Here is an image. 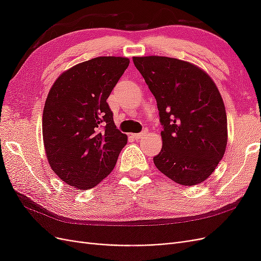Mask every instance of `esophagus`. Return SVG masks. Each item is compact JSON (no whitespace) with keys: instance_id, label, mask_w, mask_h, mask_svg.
<instances>
[{"instance_id":"34e87169","label":"esophagus","mask_w":261,"mask_h":261,"mask_svg":"<svg viewBox=\"0 0 261 261\" xmlns=\"http://www.w3.org/2000/svg\"><path fill=\"white\" fill-rule=\"evenodd\" d=\"M148 133V130L147 129H144L143 132H141V133H138V134H133V138L134 139H136V140H139L140 138H143L144 136H146V134Z\"/></svg>"}]
</instances>
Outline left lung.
Segmentation results:
<instances>
[{"mask_svg":"<svg viewBox=\"0 0 261 261\" xmlns=\"http://www.w3.org/2000/svg\"><path fill=\"white\" fill-rule=\"evenodd\" d=\"M159 110L162 149L156 169L175 183L206 180L222 159L227 122L222 97L210 76L189 62L167 57H135Z\"/></svg>","mask_w":261,"mask_h":261,"instance_id":"obj_1","label":"left lung"}]
</instances>
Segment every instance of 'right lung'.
Here are the masks:
<instances>
[{
  "instance_id": "1",
  "label": "right lung",
  "mask_w": 261,
  "mask_h": 261,
  "mask_svg": "<svg viewBox=\"0 0 261 261\" xmlns=\"http://www.w3.org/2000/svg\"><path fill=\"white\" fill-rule=\"evenodd\" d=\"M129 60L99 57L60 75L45 100L42 135L53 172L66 184L89 189L114 169L127 136L116 128L107 99Z\"/></svg>"
}]
</instances>
